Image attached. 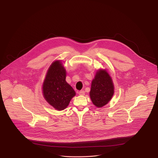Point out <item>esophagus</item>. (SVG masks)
Instances as JSON below:
<instances>
[{
	"label": "esophagus",
	"instance_id": "34e87169",
	"mask_svg": "<svg viewBox=\"0 0 158 158\" xmlns=\"http://www.w3.org/2000/svg\"><path fill=\"white\" fill-rule=\"evenodd\" d=\"M85 91L84 90H81V91H79V95H82V96H83L84 95H85Z\"/></svg>",
	"mask_w": 158,
	"mask_h": 158
}]
</instances>
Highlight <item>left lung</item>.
<instances>
[{
	"label": "left lung",
	"instance_id": "1",
	"mask_svg": "<svg viewBox=\"0 0 158 158\" xmlns=\"http://www.w3.org/2000/svg\"><path fill=\"white\" fill-rule=\"evenodd\" d=\"M114 86L113 79L106 69H99L92 81L89 96L94 105L101 108L113 98Z\"/></svg>",
	"mask_w": 158,
	"mask_h": 158
}]
</instances>
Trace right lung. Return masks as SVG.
Segmentation results:
<instances>
[{
  "label": "right lung",
  "mask_w": 158,
  "mask_h": 158,
  "mask_svg": "<svg viewBox=\"0 0 158 158\" xmlns=\"http://www.w3.org/2000/svg\"><path fill=\"white\" fill-rule=\"evenodd\" d=\"M66 70L61 60H55L48 68L43 84L46 101L56 110L66 108L76 92L66 81Z\"/></svg>",
  "instance_id": "1"
}]
</instances>
